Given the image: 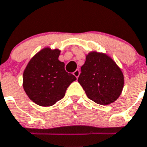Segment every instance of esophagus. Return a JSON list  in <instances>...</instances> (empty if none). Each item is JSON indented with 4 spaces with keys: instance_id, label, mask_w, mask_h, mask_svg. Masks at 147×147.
<instances>
[{
    "instance_id": "obj_1",
    "label": "esophagus",
    "mask_w": 147,
    "mask_h": 147,
    "mask_svg": "<svg viewBox=\"0 0 147 147\" xmlns=\"http://www.w3.org/2000/svg\"><path fill=\"white\" fill-rule=\"evenodd\" d=\"M73 75L78 78V76H79V75H80V70L79 69H76V71L73 72Z\"/></svg>"
}]
</instances>
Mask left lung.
I'll return each mask as SVG.
<instances>
[{
	"label": "left lung",
	"instance_id": "obj_1",
	"mask_svg": "<svg viewBox=\"0 0 147 147\" xmlns=\"http://www.w3.org/2000/svg\"><path fill=\"white\" fill-rule=\"evenodd\" d=\"M81 69L78 81L90 99L106 105L119 98L124 86V76L109 56L96 51L90 52Z\"/></svg>",
	"mask_w": 147,
	"mask_h": 147
}]
</instances>
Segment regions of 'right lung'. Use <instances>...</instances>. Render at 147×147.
Returning <instances> with one entry per match:
<instances>
[{"mask_svg": "<svg viewBox=\"0 0 147 147\" xmlns=\"http://www.w3.org/2000/svg\"><path fill=\"white\" fill-rule=\"evenodd\" d=\"M60 51L45 48L34 55L23 73V87L30 99L40 106L55 105L65 96L76 76L58 60Z\"/></svg>", "mask_w": 147, "mask_h": 147, "instance_id": "add662e5", "label": "right lung"}]
</instances>
